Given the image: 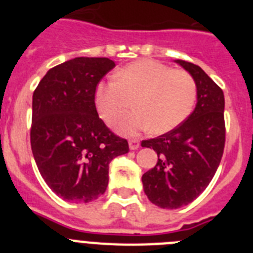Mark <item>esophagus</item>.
Segmentation results:
<instances>
[{
    "instance_id": "1",
    "label": "esophagus",
    "mask_w": 253,
    "mask_h": 253,
    "mask_svg": "<svg viewBox=\"0 0 253 253\" xmlns=\"http://www.w3.org/2000/svg\"><path fill=\"white\" fill-rule=\"evenodd\" d=\"M140 147V142L138 139H129V148L133 149V151H135V149H138Z\"/></svg>"
}]
</instances>
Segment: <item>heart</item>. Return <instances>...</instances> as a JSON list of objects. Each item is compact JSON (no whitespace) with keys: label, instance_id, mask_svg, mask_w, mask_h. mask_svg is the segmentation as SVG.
Instances as JSON below:
<instances>
[{"label":"heart","instance_id":"obj_1","mask_svg":"<svg viewBox=\"0 0 253 253\" xmlns=\"http://www.w3.org/2000/svg\"><path fill=\"white\" fill-rule=\"evenodd\" d=\"M131 113L119 116L131 106ZM196 82L185 69H172L152 59L133 62L115 73V81H101L95 88V105L101 119L125 135L151 129L169 133L193 111Z\"/></svg>","mask_w":253,"mask_h":253}]
</instances>
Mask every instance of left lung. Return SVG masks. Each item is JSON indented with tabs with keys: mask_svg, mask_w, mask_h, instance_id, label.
<instances>
[{
	"mask_svg": "<svg viewBox=\"0 0 253 253\" xmlns=\"http://www.w3.org/2000/svg\"><path fill=\"white\" fill-rule=\"evenodd\" d=\"M196 82L195 110L173 130L142 147L153 148L157 165L142 176L144 193L157 207L177 209L195 200L215 175L225 143L224 93L199 66L176 59Z\"/></svg>",
	"mask_w": 253,
	"mask_h": 253,
	"instance_id": "left-lung-1",
	"label": "left lung"
}]
</instances>
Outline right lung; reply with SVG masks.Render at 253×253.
Returning <instances> with one entry per match:
<instances>
[{"instance_id": "obj_1", "label": "right lung", "mask_w": 253, "mask_h": 253, "mask_svg": "<svg viewBox=\"0 0 253 253\" xmlns=\"http://www.w3.org/2000/svg\"><path fill=\"white\" fill-rule=\"evenodd\" d=\"M115 67L109 58L78 57L49 69L33 95L30 143L40 175L58 196L88 203L105 193L109 165L128 153L99 118L95 88Z\"/></svg>"}]
</instances>
